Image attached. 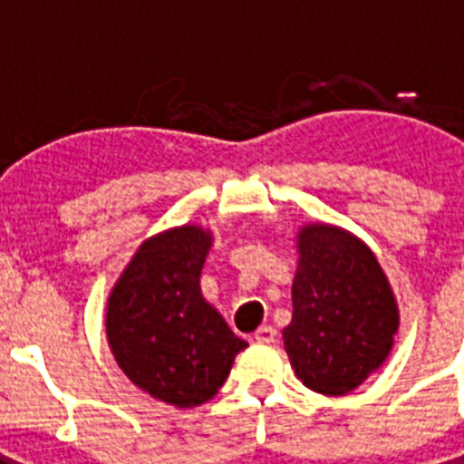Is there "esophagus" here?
Wrapping results in <instances>:
<instances>
[{
	"label": "esophagus",
	"instance_id": "34e87169",
	"mask_svg": "<svg viewBox=\"0 0 464 464\" xmlns=\"http://www.w3.org/2000/svg\"><path fill=\"white\" fill-rule=\"evenodd\" d=\"M256 342H257V343H274V342H276V330H274L272 325L257 327Z\"/></svg>",
	"mask_w": 464,
	"mask_h": 464
}]
</instances>
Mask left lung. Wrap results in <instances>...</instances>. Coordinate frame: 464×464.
Returning <instances> with one entry per match:
<instances>
[{
    "label": "left lung",
    "mask_w": 464,
    "mask_h": 464,
    "mask_svg": "<svg viewBox=\"0 0 464 464\" xmlns=\"http://www.w3.org/2000/svg\"><path fill=\"white\" fill-rule=\"evenodd\" d=\"M297 253L283 346L306 388L346 395L391 353L400 327L395 295L370 246L346 229L304 225Z\"/></svg>",
    "instance_id": "8db88e82"
}]
</instances>
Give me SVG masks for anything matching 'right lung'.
<instances>
[{
	"label": "right lung",
	"instance_id": "right-lung-1",
	"mask_svg": "<svg viewBox=\"0 0 464 464\" xmlns=\"http://www.w3.org/2000/svg\"><path fill=\"white\" fill-rule=\"evenodd\" d=\"M211 232L183 225L139 246L106 304V337L125 376L171 407L211 400L248 343L199 290Z\"/></svg>",
	"mask_w": 464,
	"mask_h": 464
}]
</instances>
